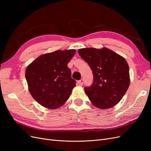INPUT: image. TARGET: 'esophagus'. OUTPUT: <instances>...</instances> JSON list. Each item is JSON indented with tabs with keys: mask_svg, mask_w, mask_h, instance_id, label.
<instances>
[{
	"mask_svg": "<svg viewBox=\"0 0 151 151\" xmlns=\"http://www.w3.org/2000/svg\"><path fill=\"white\" fill-rule=\"evenodd\" d=\"M83 83H84V81H83V79H81V80H79L78 82H77V83H78V84L79 85V86H82L83 84Z\"/></svg>",
	"mask_w": 151,
	"mask_h": 151,
	"instance_id": "1",
	"label": "esophagus"
}]
</instances>
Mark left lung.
Here are the masks:
<instances>
[{"mask_svg": "<svg viewBox=\"0 0 151 151\" xmlns=\"http://www.w3.org/2000/svg\"><path fill=\"white\" fill-rule=\"evenodd\" d=\"M78 52L94 76L92 85L84 88L91 102L103 109L115 106L130 85L129 67L125 58L106 47L81 48Z\"/></svg>", "mask_w": 151, "mask_h": 151, "instance_id": "obj_1", "label": "left lung"}]
</instances>
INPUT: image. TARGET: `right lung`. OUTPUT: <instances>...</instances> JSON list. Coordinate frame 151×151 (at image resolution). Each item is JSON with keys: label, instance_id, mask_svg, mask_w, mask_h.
Listing matches in <instances>:
<instances>
[{"label": "right lung", "instance_id": "obj_1", "mask_svg": "<svg viewBox=\"0 0 151 151\" xmlns=\"http://www.w3.org/2000/svg\"><path fill=\"white\" fill-rule=\"evenodd\" d=\"M76 52L71 49L45 53L27 67L25 76L29 91L42 106L56 109L69 98L76 82L67 64Z\"/></svg>", "mask_w": 151, "mask_h": 151}]
</instances>
